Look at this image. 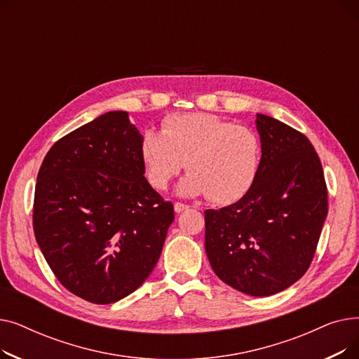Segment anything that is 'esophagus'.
<instances>
[{
	"label": "esophagus",
	"mask_w": 359,
	"mask_h": 359,
	"mask_svg": "<svg viewBox=\"0 0 359 359\" xmlns=\"http://www.w3.org/2000/svg\"><path fill=\"white\" fill-rule=\"evenodd\" d=\"M186 210H189V206H187V205L180 203V202H176V203H175V212H176V214H180V212H183V211H186Z\"/></svg>",
	"instance_id": "esophagus-1"
}]
</instances>
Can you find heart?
<instances>
[{"label":"heart","instance_id":"heart-1","mask_svg":"<svg viewBox=\"0 0 359 359\" xmlns=\"http://www.w3.org/2000/svg\"><path fill=\"white\" fill-rule=\"evenodd\" d=\"M140 158L156 189H165L186 161L191 173L177 186L180 196L208 195L217 205H231L256 183L262 144L252 129L211 113H180L167 116L161 132H144Z\"/></svg>","mask_w":359,"mask_h":359}]
</instances>
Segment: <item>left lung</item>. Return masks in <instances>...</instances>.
I'll return each instance as SVG.
<instances>
[{"label": "left lung", "mask_w": 359, "mask_h": 359, "mask_svg": "<svg viewBox=\"0 0 359 359\" xmlns=\"http://www.w3.org/2000/svg\"><path fill=\"white\" fill-rule=\"evenodd\" d=\"M260 170L238 202L205 211V252L234 290L269 297L291 287L313 260L327 217L323 167L306 135L256 113Z\"/></svg>", "instance_id": "8db88e82"}]
</instances>
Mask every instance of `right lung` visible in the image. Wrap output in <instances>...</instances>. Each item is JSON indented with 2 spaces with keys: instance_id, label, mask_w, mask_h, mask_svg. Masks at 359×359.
Returning <instances> with one entry per match:
<instances>
[{
  "instance_id": "obj_1",
  "label": "right lung",
  "mask_w": 359,
  "mask_h": 359,
  "mask_svg": "<svg viewBox=\"0 0 359 359\" xmlns=\"http://www.w3.org/2000/svg\"><path fill=\"white\" fill-rule=\"evenodd\" d=\"M142 135L113 110L55 142L37 175L33 230L61 284L94 304L142 285L175 221L144 177Z\"/></svg>"
}]
</instances>
